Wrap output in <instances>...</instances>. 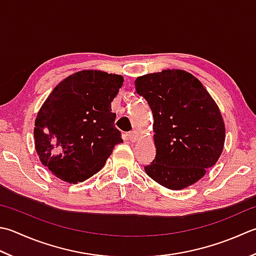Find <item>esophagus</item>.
<instances>
[{
    "label": "esophagus",
    "instance_id": "1",
    "mask_svg": "<svg viewBox=\"0 0 256 256\" xmlns=\"http://www.w3.org/2000/svg\"><path fill=\"white\" fill-rule=\"evenodd\" d=\"M128 135V140L131 142L136 141L138 138V131H135V130H133V131L130 132Z\"/></svg>",
    "mask_w": 256,
    "mask_h": 256
}]
</instances>
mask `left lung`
<instances>
[{
  "label": "left lung",
  "instance_id": "1",
  "mask_svg": "<svg viewBox=\"0 0 256 256\" xmlns=\"http://www.w3.org/2000/svg\"><path fill=\"white\" fill-rule=\"evenodd\" d=\"M153 114L156 155L145 172L170 190L201 180L223 151L225 125L206 88L191 73L164 70L135 80Z\"/></svg>",
  "mask_w": 256,
  "mask_h": 256
}]
</instances>
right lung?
Returning <instances> with one entry per match:
<instances>
[{
	"instance_id": "obj_1",
	"label": "right lung",
	"mask_w": 256,
	"mask_h": 256,
	"mask_svg": "<svg viewBox=\"0 0 256 256\" xmlns=\"http://www.w3.org/2000/svg\"><path fill=\"white\" fill-rule=\"evenodd\" d=\"M123 81L122 75L85 70L64 78L45 100L35 120V150L55 176L85 181L123 142L111 108Z\"/></svg>"
}]
</instances>
